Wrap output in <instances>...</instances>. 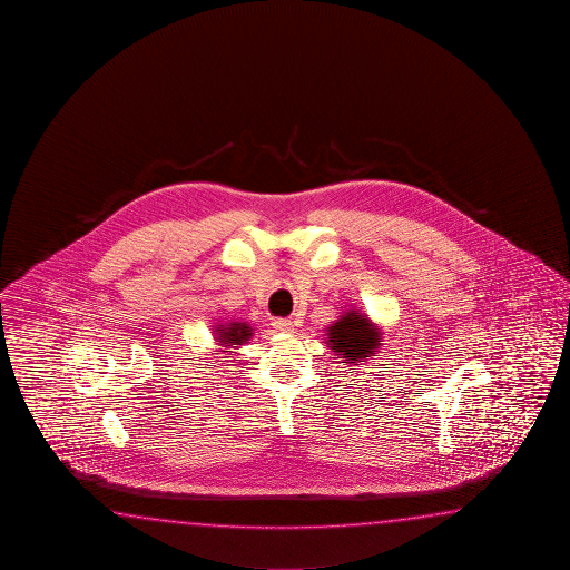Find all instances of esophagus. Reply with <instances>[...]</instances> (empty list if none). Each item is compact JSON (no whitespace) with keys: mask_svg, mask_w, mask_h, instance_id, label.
Here are the masks:
<instances>
[{"mask_svg":"<svg viewBox=\"0 0 570 570\" xmlns=\"http://www.w3.org/2000/svg\"><path fill=\"white\" fill-rule=\"evenodd\" d=\"M273 328L279 333H293V323L289 318H277V321H273Z\"/></svg>","mask_w":570,"mask_h":570,"instance_id":"34e87169","label":"esophagus"}]
</instances>
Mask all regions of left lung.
I'll use <instances>...</instances> for the list:
<instances>
[{"instance_id": "8db88e82", "label": "left lung", "mask_w": 570, "mask_h": 570, "mask_svg": "<svg viewBox=\"0 0 570 570\" xmlns=\"http://www.w3.org/2000/svg\"><path fill=\"white\" fill-rule=\"evenodd\" d=\"M381 341V327L357 307L345 311L337 321L325 327V345L348 367L375 357L383 345Z\"/></svg>"}]
</instances>
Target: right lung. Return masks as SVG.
<instances>
[{
	"mask_svg": "<svg viewBox=\"0 0 570 570\" xmlns=\"http://www.w3.org/2000/svg\"><path fill=\"white\" fill-rule=\"evenodd\" d=\"M253 337V327L247 321H229V323H215L213 338L223 348H239ZM233 353V351H223Z\"/></svg>",
	"mask_w": 570,
	"mask_h": 570,
	"instance_id": "right-lung-1",
	"label": "right lung"
}]
</instances>
